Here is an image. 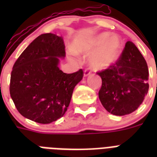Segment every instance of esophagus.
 Segmentation results:
<instances>
[{
    "mask_svg": "<svg viewBox=\"0 0 157 157\" xmlns=\"http://www.w3.org/2000/svg\"><path fill=\"white\" fill-rule=\"evenodd\" d=\"M91 71L89 70V69H86L85 71H84V76H88L89 75H90Z\"/></svg>",
    "mask_w": 157,
    "mask_h": 157,
    "instance_id": "34e87169",
    "label": "esophagus"
}]
</instances>
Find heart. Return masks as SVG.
<instances>
[{
	"label": "heart",
	"instance_id": "1",
	"mask_svg": "<svg viewBox=\"0 0 157 157\" xmlns=\"http://www.w3.org/2000/svg\"><path fill=\"white\" fill-rule=\"evenodd\" d=\"M122 42L117 35L103 33L86 40H77L73 44V51L78 54H91L90 64L94 69L106 68L117 61L121 50Z\"/></svg>",
	"mask_w": 157,
	"mask_h": 157
}]
</instances>
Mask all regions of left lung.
Instances as JSON below:
<instances>
[{"label": "left lung", "mask_w": 157, "mask_h": 157, "mask_svg": "<svg viewBox=\"0 0 157 157\" xmlns=\"http://www.w3.org/2000/svg\"><path fill=\"white\" fill-rule=\"evenodd\" d=\"M97 74L102 78L98 97L111 114L124 116L134 112L148 92L147 64L131 41H127L116 63Z\"/></svg>", "instance_id": "left-lung-1"}]
</instances>
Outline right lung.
<instances>
[{
  "label": "right lung",
  "instance_id": "1",
  "mask_svg": "<svg viewBox=\"0 0 157 157\" xmlns=\"http://www.w3.org/2000/svg\"><path fill=\"white\" fill-rule=\"evenodd\" d=\"M66 55L62 36L45 33L36 37L16 60L11 71L10 94L23 117L40 124L61 118L69 106L82 69L71 74L59 68Z\"/></svg>",
  "mask_w": 157,
  "mask_h": 157
}]
</instances>
